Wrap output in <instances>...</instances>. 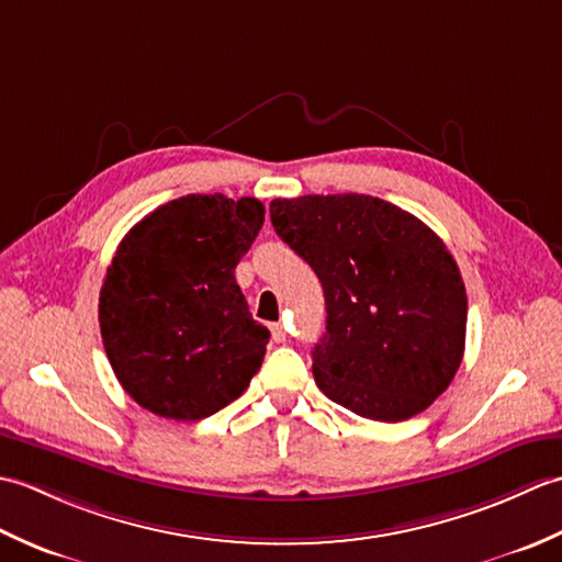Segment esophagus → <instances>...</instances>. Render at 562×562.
<instances>
[{"mask_svg": "<svg viewBox=\"0 0 562 562\" xmlns=\"http://www.w3.org/2000/svg\"><path fill=\"white\" fill-rule=\"evenodd\" d=\"M270 333H272V340H274V342H284V340H288V330H284V326H280V324H272V326H270Z\"/></svg>", "mask_w": 562, "mask_h": 562, "instance_id": "esophagus-1", "label": "esophagus"}]
</instances>
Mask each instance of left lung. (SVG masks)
Returning a JSON list of instances; mask_svg holds the SVG:
<instances>
[{
    "instance_id": "1",
    "label": "left lung",
    "mask_w": 562,
    "mask_h": 562,
    "mask_svg": "<svg viewBox=\"0 0 562 562\" xmlns=\"http://www.w3.org/2000/svg\"><path fill=\"white\" fill-rule=\"evenodd\" d=\"M270 220L324 288L318 389L379 423L432 405L461 364L469 312L445 241L411 212L357 193L278 198Z\"/></svg>"
}]
</instances>
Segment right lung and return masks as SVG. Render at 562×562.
I'll return each mask as SVG.
<instances>
[{"label":"right lung","mask_w":562,"mask_h":562,"mask_svg":"<svg viewBox=\"0 0 562 562\" xmlns=\"http://www.w3.org/2000/svg\"><path fill=\"white\" fill-rule=\"evenodd\" d=\"M266 220L256 198L186 195L139 220L99 296L105 355L127 396L178 423L236 401L266 357L234 268Z\"/></svg>","instance_id":"obj_1"}]
</instances>
